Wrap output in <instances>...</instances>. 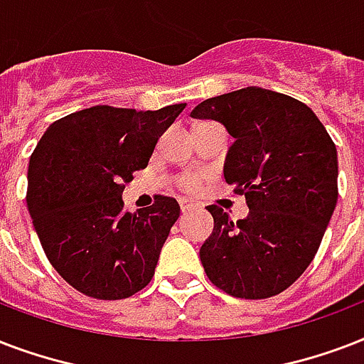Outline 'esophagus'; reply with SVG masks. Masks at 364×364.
I'll return each mask as SVG.
<instances>
[{
    "label": "esophagus",
    "mask_w": 364,
    "mask_h": 364,
    "mask_svg": "<svg viewBox=\"0 0 364 364\" xmlns=\"http://www.w3.org/2000/svg\"><path fill=\"white\" fill-rule=\"evenodd\" d=\"M193 207H196V203L190 201V199H180V208H182V213H190V210H193Z\"/></svg>",
    "instance_id": "esophagus-1"
}]
</instances>
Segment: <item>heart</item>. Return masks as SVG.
<instances>
[{
	"label": "heart",
	"mask_w": 364,
	"mask_h": 364,
	"mask_svg": "<svg viewBox=\"0 0 364 364\" xmlns=\"http://www.w3.org/2000/svg\"><path fill=\"white\" fill-rule=\"evenodd\" d=\"M197 184H199V176H196V174H191V176H186L184 178L186 190H193V188H197Z\"/></svg>",
	"instance_id": "heart-1"
}]
</instances>
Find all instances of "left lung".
Here are the masks:
<instances>
[{
    "label": "left lung",
    "instance_id": "obj_1",
    "mask_svg": "<svg viewBox=\"0 0 364 364\" xmlns=\"http://www.w3.org/2000/svg\"><path fill=\"white\" fill-rule=\"evenodd\" d=\"M233 136L224 178L245 196L249 216L233 222L210 205V237L199 256L210 283L245 300L275 296L311 264L338 201L336 146L296 98L262 87L207 98L191 109Z\"/></svg>",
    "mask_w": 364,
    "mask_h": 364
}]
</instances>
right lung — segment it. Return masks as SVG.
<instances>
[{"mask_svg":"<svg viewBox=\"0 0 364 364\" xmlns=\"http://www.w3.org/2000/svg\"><path fill=\"white\" fill-rule=\"evenodd\" d=\"M184 108L92 106L55 121L36 146L26 193L33 228L50 266L87 296L129 298L154 277L178 203L157 196L132 214L121 196Z\"/></svg>","mask_w":364,"mask_h":364,"instance_id":"right-lung-1","label":"right lung"}]
</instances>
